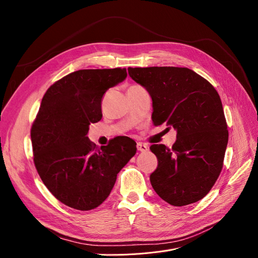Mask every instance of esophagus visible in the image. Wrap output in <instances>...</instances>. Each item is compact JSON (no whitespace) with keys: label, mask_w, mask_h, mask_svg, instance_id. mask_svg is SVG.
Here are the masks:
<instances>
[{"label":"esophagus","mask_w":258,"mask_h":258,"mask_svg":"<svg viewBox=\"0 0 258 258\" xmlns=\"http://www.w3.org/2000/svg\"><path fill=\"white\" fill-rule=\"evenodd\" d=\"M137 148H138V151H140V152H146V151H148V146L146 144H144V143H141V142L137 143Z\"/></svg>","instance_id":"esophagus-1"}]
</instances>
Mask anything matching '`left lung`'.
Here are the masks:
<instances>
[{
	"label": "left lung",
	"instance_id": "1",
	"mask_svg": "<svg viewBox=\"0 0 258 258\" xmlns=\"http://www.w3.org/2000/svg\"><path fill=\"white\" fill-rule=\"evenodd\" d=\"M128 73L150 93L155 126L165 123L176 130L171 148L163 144L150 147L158 159L150 177L154 190L174 207L201 200L221 173L228 143L217 91L187 68H128Z\"/></svg>",
	"mask_w": 258,
	"mask_h": 258
}]
</instances>
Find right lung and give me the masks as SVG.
<instances>
[{"instance_id": "right-lung-1", "label": "right lung", "mask_w": 258, "mask_h": 258, "mask_svg": "<svg viewBox=\"0 0 258 258\" xmlns=\"http://www.w3.org/2000/svg\"><path fill=\"white\" fill-rule=\"evenodd\" d=\"M126 77L124 68L79 70L51 85L42 99L31 128L34 165L48 190L70 208L99 207L137 153L128 137L101 147L87 137L90 123L102 118L105 91Z\"/></svg>"}]
</instances>
